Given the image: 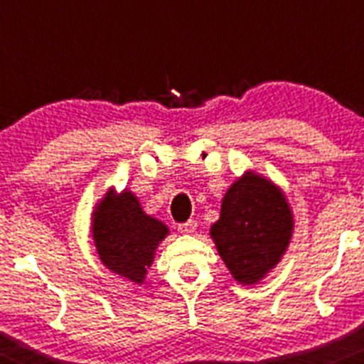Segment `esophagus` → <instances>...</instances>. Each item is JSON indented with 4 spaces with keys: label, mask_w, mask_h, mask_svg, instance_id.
Wrapping results in <instances>:
<instances>
[{
    "label": "esophagus",
    "mask_w": 364,
    "mask_h": 364,
    "mask_svg": "<svg viewBox=\"0 0 364 364\" xmlns=\"http://www.w3.org/2000/svg\"><path fill=\"white\" fill-rule=\"evenodd\" d=\"M178 229H179V232H183V235H192V232L197 229V222L193 220V218H190V220L179 224Z\"/></svg>",
    "instance_id": "34e87169"
}]
</instances>
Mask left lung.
Segmentation results:
<instances>
[{"label": "left lung", "instance_id": "1", "mask_svg": "<svg viewBox=\"0 0 364 364\" xmlns=\"http://www.w3.org/2000/svg\"><path fill=\"white\" fill-rule=\"evenodd\" d=\"M291 229L290 208L281 190L249 172L225 192L211 236L232 277L254 284L281 259Z\"/></svg>", "mask_w": 364, "mask_h": 364}]
</instances>
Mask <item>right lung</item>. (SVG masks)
<instances>
[{
  "mask_svg": "<svg viewBox=\"0 0 364 364\" xmlns=\"http://www.w3.org/2000/svg\"><path fill=\"white\" fill-rule=\"evenodd\" d=\"M94 242L105 267L122 277L142 283L153 263L154 249L167 228L142 211L132 192H108L94 213Z\"/></svg>",
  "mask_w": 364,
  "mask_h": 364,
  "instance_id": "add662e5",
  "label": "right lung"
}]
</instances>
